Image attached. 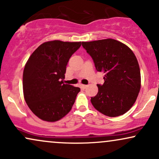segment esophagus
Masks as SVG:
<instances>
[{
	"label": "esophagus",
	"mask_w": 159,
	"mask_h": 159,
	"mask_svg": "<svg viewBox=\"0 0 159 159\" xmlns=\"http://www.w3.org/2000/svg\"><path fill=\"white\" fill-rule=\"evenodd\" d=\"M81 87H82V88H83V89H85V88H87V85L82 84V85H81Z\"/></svg>",
	"instance_id": "1"
}]
</instances>
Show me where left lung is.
Instances as JSON below:
<instances>
[{"label": "left lung", "instance_id": "obj_1", "mask_svg": "<svg viewBox=\"0 0 159 159\" xmlns=\"http://www.w3.org/2000/svg\"><path fill=\"white\" fill-rule=\"evenodd\" d=\"M98 72L105 73L103 84L91 103L111 117L126 113L135 102L140 89V71L135 55L127 45L113 39L83 42Z\"/></svg>", "mask_w": 159, "mask_h": 159}]
</instances>
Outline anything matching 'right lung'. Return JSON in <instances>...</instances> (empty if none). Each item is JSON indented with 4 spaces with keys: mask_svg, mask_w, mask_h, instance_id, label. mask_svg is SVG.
Wrapping results in <instances>:
<instances>
[{
    "mask_svg": "<svg viewBox=\"0 0 159 159\" xmlns=\"http://www.w3.org/2000/svg\"><path fill=\"white\" fill-rule=\"evenodd\" d=\"M81 42H45L33 52L23 72L24 97L39 119L55 122L72 109L81 89L63 84L69 58Z\"/></svg>",
    "mask_w": 159,
    "mask_h": 159,
    "instance_id": "right-lung-1",
    "label": "right lung"
}]
</instances>
